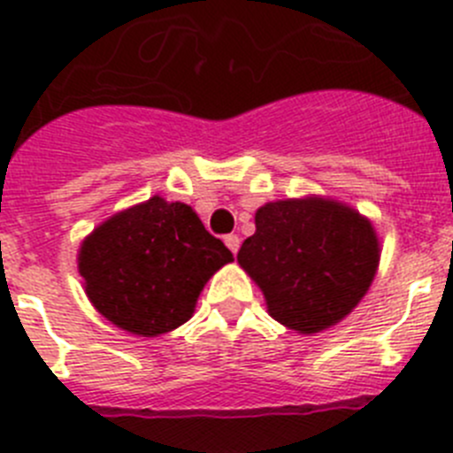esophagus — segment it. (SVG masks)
<instances>
[{
  "instance_id": "1",
  "label": "esophagus",
  "mask_w": 453,
  "mask_h": 453,
  "mask_svg": "<svg viewBox=\"0 0 453 453\" xmlns=\"http://www.w3.org/2000/svg\"><path fill=\"white\" fill-rule=\"evenodd\" d=\"M226 246L230 248L232 255H236V250H239V246H241V239L236 234H227L226 236Z\"/></svg>"
}]
</instances>
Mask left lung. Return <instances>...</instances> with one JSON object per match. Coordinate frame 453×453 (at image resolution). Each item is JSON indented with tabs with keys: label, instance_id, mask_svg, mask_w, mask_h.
Returning a JSON list of instances; mask_svg holds the SVG:
<instances>
[{
	"label": "left lung",
	"instance_id": "left-lung-1",
	"mask_svg": "<svg viewBox=\"0 0 453 453\" xmlns=\"http://www.w3.org/2000/svg\"><path fill=\"white\" fill-rule=\"evenodd\" d=\"M236 261L261 288L273 319L302 335L335 326L362 302L380 265L373 223L328 196L261 205Z\"/></svg>",
	"mask_w": 453,
	"mask_h": 453
}]
</instances>
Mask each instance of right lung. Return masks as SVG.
Instances as JSON below:
<instances>
[{"instance_id": "1", "label": "right lung", "mask_w": 453, "mask_h": 453, "mask_svg": "<svg viewBox=\"0 0 453 453\" xmlns=\"http://www.w3.org/2000/svg\"><path fill=\"white\" fill-rule=\"evenodd\" d=\"M230 261L188 203L156 194L84 236L78 273L104 319L131 335L158 337L188 322L210 277Z\"/></svg>"}]
</instances>
